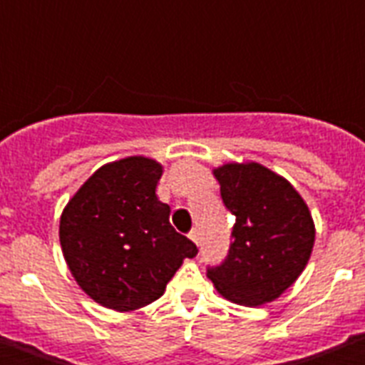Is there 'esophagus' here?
I'll use <instances>...</instances> for the list:
<instances>
[{
    "instance_id": "34e87169",
    "label": "esophagus",
    "mask_w": 365,
    "mask_h": 365,
    "mask_svg": "<svg viewBox=\"0 0 365 365\" xmlns=\"http://www.w3.org/2000/svg\"><path fill=\"white\" fill-rule=\"evenodd\" d=\"M188 235H190V240H192L193 243H195L199 247V232L197 230H192Z\"/></svg>"
}]
</instances>
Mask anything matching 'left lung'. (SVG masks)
I'll return each mask as SVG.
<instances>
[{"instance_id":"1","label":"left lung","mask_w":365,"mask_h":365,"mask_svg":"<svg viewBox=\"0 0 365 365\" xmlns=\"http://www.w3.org/2000/svg\"><path fill=\"white\" fill-rule=\"evenodd\" d=\"M212 172L235 225L228 257L206 276L232 303L259 307L274 302L299 278L312 254L316 228L307 202L285 177L254 160L225 163Z\"/></svg>"}]
</instances>
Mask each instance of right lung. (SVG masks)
Returning <instances> with one entry per match:
<instances>
[{
    "instance_id": "1",
    "label": "right lung",
    "mask_w": 365,
    "mask_h": 365,
    "mask_svg": "<svg viewBox=\"0 0 365 365\" xmlns=\"http://www.w3.org/2000/svg\"><path fill=\"white\" fill-rule=\"evenodd\" d=\"M163 164L131 155L100 166L60 215V245L74 282L93 302L131 312L159 299L197 247L170 225L157 197Z\"/></svg>"
}]
</instances>
